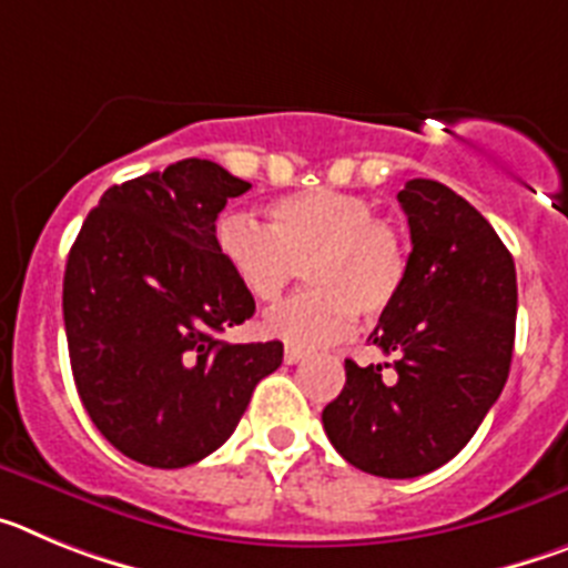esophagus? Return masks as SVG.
I'll list each match as a JSON object with an SVG mask.
<instances>
[{"label":"esophagus","instance_id":"1","mask_svg":"<svg viewBox=\"0 0 568 568\" xmlns=\"http://www.w3.org/2000/svg\"><path fill=\"white\" fill-rule=\"evenodd\" d=\"M307 355V349H301V346H287V349H284V361H287V364H298V361H304Z\"/></svg>","mask_w":568,"mask_h":568}]
</instances>
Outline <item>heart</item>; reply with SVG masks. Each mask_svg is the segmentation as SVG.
I'll return each mask as SVG.
<instances>
[{
  "label": "heart",
  "mask_w": 568,
  "mask_h": 568,
  "mask_svg": "<svg viewBox=\"0 0 568 568\" xmlns=\"http://www.w3.org/2000/svg\"><path fill=\"white\" fill-rule=\"evenodd\" d=\"M215 250L244 293L275 304L298 270L307 293L273 310L261 329L295 346L344 338L353 318L369 321L393 307L406 281V244L364 195L315 187L267 207V227L227 213L215 224Z\"/></svg>",
  "instance_id": "1"
}]
</instances>
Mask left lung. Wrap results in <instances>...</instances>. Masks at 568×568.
Here are the masks:
<instances>
[{
  "label": "left lung",
  "mask_w": 568,
  "mask_h": 568,
  "mask_svg": "<svg viewBox=\"0 0 568 568\" xmlns=\"http://www.w3.org/2000/svg\"><path fill=\"white\" fill-rule=\"evenodd\" d=\"M398 202L413 253L369 335L395 361H346L321 413L341 458L378 478H418L469 444L509 378L518 315L515 261L478 210L433 179L406 182Z\"/></svg>",
  "instance_id": "8db88e82"
}]
</instances>
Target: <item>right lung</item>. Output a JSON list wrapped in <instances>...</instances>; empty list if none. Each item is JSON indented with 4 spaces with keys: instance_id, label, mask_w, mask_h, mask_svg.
<instances>
[{
    "instance_id": "add662e5",
    "label": "right lung",
    "mask_w": 568,
    "mask_h": 568,
    "mask_svg": "<svg viewBox=\"0 0 568 568\" xmlns=\"http://www.w3.org/2000/svg\"><path fill=\"white\" fill-rule=\"evenodd\" d=\"M250 184L207 159L113 184L64 267V333L79 398L128 458L179 469L233 435L284 344L219 338L255 301L215 250V219Z\"/></svg>"
}]
</instances>
